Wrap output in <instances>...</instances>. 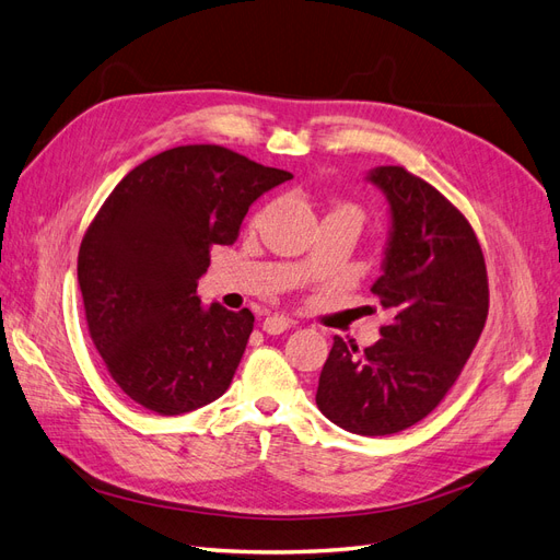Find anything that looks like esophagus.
<instances>
[{"label": "esophagus", "instance_id": "esophagus-1", "mask_svg": "<svg viewBox=\"0 0 560 560\" xmlns=\"http://www.w3.org/2000/svg\"><path fill=\"white\" fill-rule=\"evenodd\" d=\"M294 325V322L290 319V317H284V315H268L266 319H264V331L266 334H282V331H287Z\"/></svg>", "mask_w": 560, "mask_h": 560}]
</instances>
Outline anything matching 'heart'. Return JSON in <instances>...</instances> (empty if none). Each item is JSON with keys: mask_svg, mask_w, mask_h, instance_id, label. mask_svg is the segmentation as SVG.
<instances>
[{"mask_svg": "<svg viewBox=\"0 0 560 560\" xmlns=\"http://www.w3.org/2000/svg\"><path fill=\"white\" fill-rule=\"evenodd\" d=\"M352 210H354V208H352Z\"/></svg>", "mask_w": 560, "mask_h": 560, "instance_id": "b5f03b06", "label": "heart"}]
</instances>
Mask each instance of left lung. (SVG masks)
Masks as SVG:
<instances>
[{"label":"left lung","instance_id":"8db88e82","mask_svg":"<svg viewBox=\"0 0 560 560\" xmlns=\"http://www.w3.org/2000/svg\"><path fill=\"white\" fill-rule=\"evenodd\" d=\"M369 179L393 210L383 276L371 287L393 322L364 350L334 338L315 401L334 425L383 436L430 416L463 374L488 317V276L467 217L430 182L401 165Z\"/></svg>","mask_w":560,"mask_h":560}]
</instances>
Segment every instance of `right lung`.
Returning a JSON list of instances; mask_svg holds the SVG:
<instances>
[{
  "label": "right lung",
  "mask_w": 560,
  "mask_h": 560,
  "mask_svg": "<svg viewBox=\"0 0 560 560\" xmlns=\"http://www.w3.org/2000/svg\"><path fill=\"white\" fill-rule=\"evenodd\" d=\"M292 179L219 144L147 159L116 184L79 247V287L93 346L114 383L159 416L222 397L254 315L206 311L196 292L212 245H233L249 206Z\"/></svg>",
  "instance_id": "obj_1"
}]
</instances>
